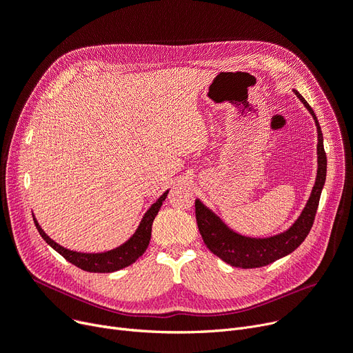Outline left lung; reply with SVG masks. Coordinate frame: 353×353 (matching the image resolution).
I'll return each instance as SVG.
<instances>
[{"label":"left lung","mask_w":353,"mask_h":353,"mask_svg":"<svg viewBox=\"0 0 353 353\" xmlns=\"http://www.w3.org/2000/svg\"><path fill=\"white\" fill-rule=\"evenodd\" d=\"M294 94L301 100V103L313 116L317 128V176L310 198L305 210L301 211L296 223L281 234L268 239H251L230 230L220 218L208 210L199 199H195V216L201 237L211 253L220 257L223 261L232 267L256 268L270 264L284 256L290 254L301 243L305 241L313 225L317 211L319 199L326 181V152L323 148V133L313 109L297 90Z\"/></svg>","instance_id":"obj_1"}]
</instances>
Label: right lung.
I'll use <instances>...</instances> for the list:
<instances>
[{"label":"right lung","instance_id":"right-lung-1","mask_svg":"<svg viewBox=\"0 0 353 353\" xmlns=\"http://www.w3.org/2000/svg\"><path fill=\"white\" fill-rule=\"evenodd\" d=\"M168 195V191L163 192L155 204H152L145 216L142 218V221L135 231V234L121 247H116L110 251H106V253H96V254H88V253H77V251L67 250L61 245H59L56 241L50 239L47 234L41 230L39 223L36 221V218L32 216L34 220V224L40 232V236L44 239V241L52 245L59 254H61L67 261H70L76 267L81 268L85 272L90 273H112L116 270H121V268H125L130 265L132 263H135L143 253L145 250L149 245L150 241V232H152V223L155 220V216L162 205Z\"/></svg>","mask_w":353,"mask_h":353}]
</instances>
